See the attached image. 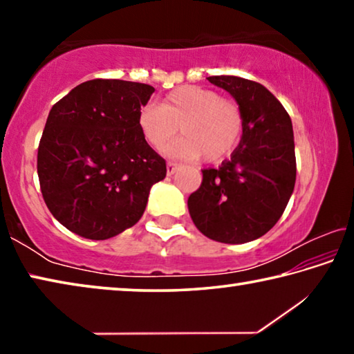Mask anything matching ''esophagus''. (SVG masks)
<instances>
[{"label":"esophagus","mask_w":354,"mask_h":354,"mask_svg":"<svg viewBox=\"0 0 354 354\" xmlns=\"http://www.w3.org/2000/svg\"><path fill=\"white\" fill-rule=\"evenodd\" d=\"M179 167V164L178 162H173V160H169V162H167V175H173V173L176 171V169Z\"/></svg>","instance_id":"obj_1"}]
</instances>
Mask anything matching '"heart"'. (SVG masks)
I'll use <instances>...</instances> for the list:
<instances>
[{
    "label": "heart",
    "mask_w": 354,
    "mask_h": 354,
    "mask_svg": "<svg viewBox=\"0 0 354 354\" xmlns=\"http://www.w3.org/2000/svg\"><path fill=\"white\" fill-rule=\"evenodd\" d=\"M137 123L154 149H162L179 128L183 136L167 148L171 156L220 162L237 148L245 118L236 100L221 97L212 88L184 86L171 91L160 106L142 107Z\"/></svg>",
    "instance_id": "b5f03b06"
}]
</instances>
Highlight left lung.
I'll return each mask as SVG.
<instances>
[{
  "mask_svg": "<svg viewBox=\"0 0 354 354\" xmlns=\"http://www.w3.org/2000/svg\"><path fill=\"white\" fill-rule=\"evenodd\" d=\"M207 80L236 98L245 124L231 159L201 170V185L187 200L189 212L206 237L245 243L277 225L295 187L292 122L262 84L223 75Z\"/></svg>",
  "mask_w": 354,
  "mask_h": 354,
  "instance_id": "obj_1",
  "label": "left lung"
}]
</instances>
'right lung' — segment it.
<instances>
[{
	"mask_svg": "<svg viewBox=\"0 0 354 354\" xmlns=\"http://www.w3.org/2000/svg\"><path fill=\"white\" fill-rule=\"evenodd\" d=\"M154 87L91 80L51 107L37 153L41 196L59 223L104 241L140 220L167 164L137 123Z\"/></svg>",
	"mask_w": 354,
	"mask_h": 354,
	"instance_id": "obj_1",
	"label": "right lung"
}]
</instances>
